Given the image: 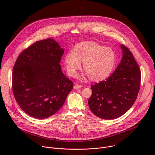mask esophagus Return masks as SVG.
Segmentation results:
<instances>
[{
	"instance_id": "obj_1",
	"label": "esophagus",
	"mask_w": 155,
	"mask_h": 155,
	"mask_svg": "<svg viewBox=\"0 0 155 155\" xmlns=\"http://www.w3.org/2000/svg\"><path fill=\"white\" fill-rule=\"evenodd\" d=\"M80 87H81V85H80V84H75L74 86V88L75 90L79 89V88H80Z\"/></svg>"
}]
</instances>
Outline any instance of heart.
<instances>
[{
	"label": "heart",
	"mask_w": 155,
	"mask_h": 155,
	"mask_svg": "<svg viewBox=\"0 0 155 155\" xmlns=\"http://www.w3.org/2000/svg\"><path fill=\"white\" fill-rule=\"evenodd\" d=\"M81 62L85 75L93 81H101L113 72L117 63V56L112 48L94 41H82L74 47L72 53H68L64 56V65L69 76H76L81 68Z\"/></svg>",
	"instance_id": "b5f03b06"
}]
</instances>
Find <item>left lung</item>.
I'll return each mask as SVG.
<instances>
[{
    "mask_svg": "<svg viewBox=\"0 0 155 155\" xmlns=\"http://www.w3.org/2000/svg\"><path fill=\"white\" fill-rule=\"evenodd\" d=\"M123 56L112 75L105 81L91 85L88 105L97 117L112 120L124 114L137 99L140 84V70L133 54L120 45Z\"/></svg>",
    "mask_w": 155,
    "mask_h": 155,
    "instance_id": "obj_1",
    "label": "left lung"
}]
</instances>
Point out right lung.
Instances as JSON below:
<instances>
[{"label": "right lung", "mask_w": 155, "mask_h": 155, "mask_svg": "<svg viewBox=\"0 0 155 155\" xmlns=\"http://www.w3.org/2000/svg\"><path fill=\"white\" fill-rule=\"evenodd\" d=\"M64 53L53 38L36 41L18 57L13 69L15 98L23 111L38 119L48 118L62 107L73 83L62 72Z\"/></svg>", "instance_id": "add662e5"}]
</instances>
